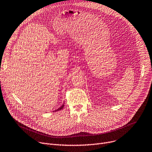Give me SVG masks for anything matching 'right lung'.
Instances as JSON below:
<instances>
[{
    "label": "right lung",
    "mask_w": 152,
    "mask_h": 152,
    "mask_svg": "<svg viewBox=\"0 0 152 152\" xmlns=\"http://www.w3.org/2000/svg\"><path fill=\"white\" fill-rule=\"evenodd\" d=\"M64 104H62L61 106H60L59 108H58L57 109H56V110H55V111H56H56H58V110H62V109H64Z\"/></svg>",
    "instance_id": "right-lung-1"
}]
</instances>
